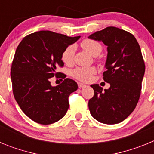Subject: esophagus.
I'll return each mask as SVG.
<instances>
[{
    "label": "esophagus",
    "instance_id": "obj_1",
    "mask_svg": "<svg viewBox=\"0 0 154 154\" xmlns=\"http://www.w3.org/2000/svg\"><path fill=\"white\" fill-rule=\"evenodd\" d=\"M85 85H85V84H83V83H82V82H78L79 88H82V87H85Z\"/></svg>",
    "mask_w": 154,
    "mask_h": 154
}]
</instances>
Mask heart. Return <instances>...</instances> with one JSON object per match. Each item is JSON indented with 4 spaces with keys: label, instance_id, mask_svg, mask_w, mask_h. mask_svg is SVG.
I'll return each mask as SVG.
<instances>
[{
    "label": "heart",
    "instance_id": "1",
    "mask_svg": "<svg viewBox=\"0 0 154 154\" xmlns=\"http://www.w3.org/2000/svg\"><path fill=\"white\" fill-rule=\"evenodd\" d=\"M81 47L92 56L96 57L100 54L103 46L99 42L92 39H85L81 42ZM75 48L74 45H69L62 53V60L65 65H72L74 62ZM96 73L94 67H77L72 72V75L76 79L82 82L90 81Z\"/></svg>",
    "mask_w": 154,
    "mask_h": 154
}]
</instances>
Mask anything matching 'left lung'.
Segmentation results:
<instances>
[{
    "label": "left lung",
    "instance_id": "obj_1",
    "mask_svg": "<svg viewBox=\"0 0 154 154\" xmlns=\"http://www.w3.org/2000/svg\"><path fill=\"white\" fill-rule=\"evenodd\" d=\"M107 46L103 79L110 84L104 89L91 85L94 96L89 101L92 117L105 124H116L129 116L140 96L145 64L135 37L124 30L107 27L89 35Z\"/></svg>",
    "mask_w": 154,
    "mask_h": 154
}]
</instances>
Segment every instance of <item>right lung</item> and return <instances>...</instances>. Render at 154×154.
I'll return each instance as SVG.
<instances>
[{
    "mask_svg": "<svg viewBox=\"0 0 154 154\" xmlns=\"http://www.w3.org/2000/svg\"><path fill=\"white\" fill-rule=\"evenodd\" d=\"M79 38L40 31L24 37L17 46L11 70L14 96L24 113L36 123L51 124L67 112L69 96L78 85L65 79L51 86L50 78L59 74L56 68L64 65L65 48Z\"/></svg>",
    "mask_w": 154,
    "mask_h": 154,
    "instance_id": "add662e5",
    "label": "right lung"
}]
</instances>
